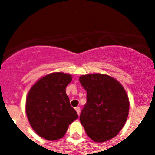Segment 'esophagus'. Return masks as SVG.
<instances>
[{
    "label": "esophagus",
    "mask_w": 155,
    "mask_h": 155,
    "mask_svg": "<svg viewBox=\"0 0 155 155\" xmlns=\"http://www.w3.org/2000/svg\"><path fill=\"white\" fill-rule=\"evenodd\" d=\"M75 110H76V112H77V113H78V115H80V113H81V109H80V107H76L75 108Z\"/></svg>",
    "instance_id": "esophagus-1"
}]
</instances>
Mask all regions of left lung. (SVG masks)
<instances>
[{"instance_id": "obj_1", "label": "left lung", "mask_w": 155, "mask_h": 155, "mask_svg": "<svg viewBox=\"0 0 155 155\" xmlns=\"http://www.w3.org/2000/svg\"><path fill=\"white\" fill-rule=\"evenodd\" d=\"M79 81L87 91V102L80 115L86 134L97 143L115 137L129 114L128 95L118 81L106 74L81 75Z\"/></svg>"}]
</instances>
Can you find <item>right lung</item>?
Returning <instances> with one entry per match:
<instances>
[{"instance_id": "add662e5", "label": "right lung", "mask_w": 155, "mask_h": 155, "mask_svg": "<svg viewBox=\"0 0 155 155\" xmlns=\"http://www.w3.org/2000/svg\"><path fill=\"white\" fill-rule=\"evenodd\" d=\"M72 76L55 72L42 77L31 86L26 98V115L39 137L56 140L65 135L70 124L78 118L71 106L66 87Z\"/></svg>"}]
</instances>
